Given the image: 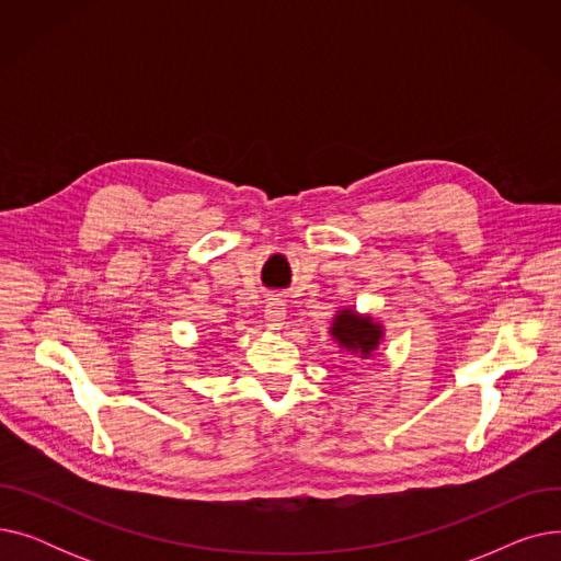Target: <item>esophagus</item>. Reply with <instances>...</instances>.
<instances>
[{
	"label": "esophagus",
	"instance_id": "1",
	"mask_svg": "<svg viewBox=\"0 0 561 561\" xmlns=\"http://www.w3.org/2000/svg\"><path fill=\"white\" fill-rule=\"evenodd\" d=\"M263 313H265V320H268V328L279 330L284 325V320H286V305L282 300L273 298V300L265 302Z\"/></svg>",
	"mask_w": 561,
	"mask_h": 561
}]
</instances>
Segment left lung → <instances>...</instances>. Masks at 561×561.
<instances>
[{
  "mask_svg": "<svg viewBox=\"0 0 561 561\" xmlns=\"http://www.w3.org/2000/svg\"><path fill=\"white\" fill-rule=\"evenodd\" d=\"M332 336L339 341L341 347L350 350L352 355H359L364 359L370 357V352L381 341V328L373 322L370 316H359L355 311H339L332 325Z\"/></svg>",
  "mask_w": 561,
  "mask_h": 561,
  "instance_id": "obj_1",
  "label": "left lung"
}]
</instances>
